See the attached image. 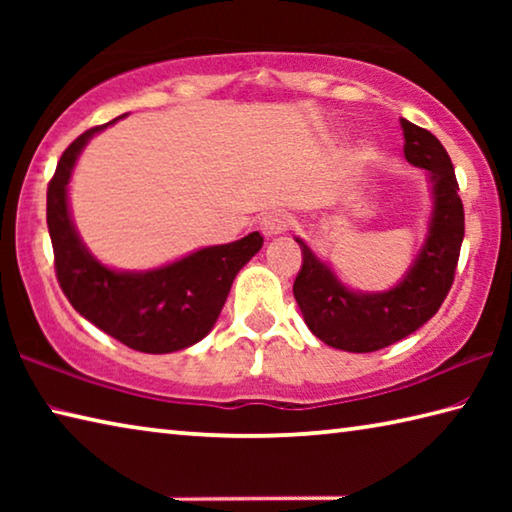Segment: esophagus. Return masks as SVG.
Listing matches in <instances>:
<instances>
[{
  "label": "esophagus",
  "instance_id": "34e87169",
  "mask_svg": "<svg viewBox=\"0 0 512 512\" xmlns=\"http://www.w3.org/2000/svg\"><path fill=\"white\" fill-rule=\"evenodd\" d=\"M289 225H291V216L282 210H275V212L264 214V219L259 221V230H262V235L266 239H273L277 235H282V232H287Z\"/></svg>",
  "mask_w": 512,
  "mask_h": 512
}]
</instances>
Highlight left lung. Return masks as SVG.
Masks as SVG:
<instances>
[{
    "label": "left lung",
    "mask_w": 512,
    "mask_h": 512,
    "mask_svg": "<svg viewBox=\"0 0 512 512\" xmlns=\"http://www.w3.org/2000/svg\"><path fill=\"white\" fill-rule=\"evenodd\" d=\"M404 158L427 171L431 214L427 235L411 266L386 291H357L325 259L296 237L302 268L293 296L311 334L345 352H375L406 339L436 314L454 282L465 235V214L456 173L436 135L400 119Z\"/></svg>",
    "instance_id": "left-lung-1"
}]
</instances>
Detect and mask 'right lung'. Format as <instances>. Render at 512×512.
Segmentation results:
<instances>
[{"mask_svg": "<svg viewBox=\"0 0 512 512\" xmlns=\"http://www.w3.org/2000/svg\"><path fill=\"white\" fill-rule=\"evenodd\" d=\"M121 117L76 137L51 178L47 225L56 275L72 307L112 339L146 354L178 352L212 332L232 282L259 253L264 237L250 232L232 244L198 248L149 271H121L94 257L69 210V180L92 137Z\"/></svg>", "mask_w": 512, "mask_h": 512, "instance_id": "1", "label": "right lung"}]
</instances>
